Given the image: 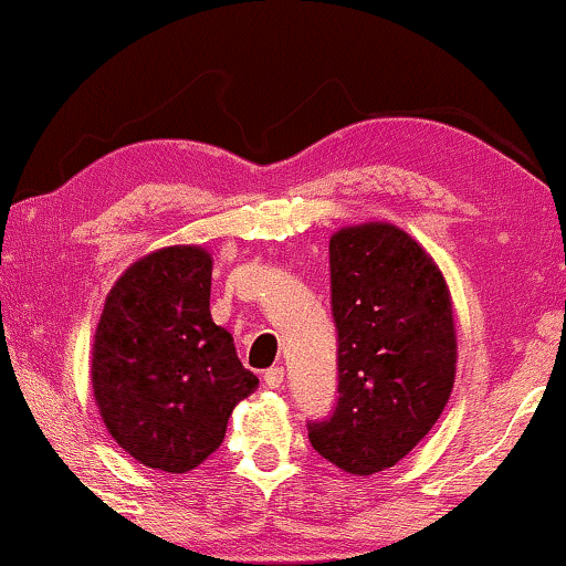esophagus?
<instances>
[{
	"mask_svg": "<svg viewBox=\"0 0 566 566\" xmlns=\"http://www.w3.org/2000/svg\"><path fill=\"white\" fill-rule=\"evenodd\" d=\"M263 381H266L269 389H279L284 381V368L282 366H271L266 374H263Z\"/></svg>",
	"mask_w": 566,
	"mask_h": 566,
	"instance_id": "obj_1",
	"label": "esophagus"
}]
</instances>
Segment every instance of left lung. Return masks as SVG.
I'll return each instance as SVG.
<instances>
[{"instance_id": "1", "label": "left lung", "mask_w": 566, "mask_h": 566, "mask_svg": "<svg viewBox=\"0 0 566 566\" xmlns=\"http://www.w3.org/2000/svg\"><path fill=\"white\" fill-rule=\"evenodd\" d=\"M328 271L339 397L307 439L336 468L374 475L418 447L452 395V297L431 255L381 221L336 232Z\"/></svg>"}]
</instances>
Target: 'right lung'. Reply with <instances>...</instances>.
<instances>
[{"instance_id": "1", "label": "right lung", "mask_w": 566, "mask_h": 566, "mask_svg": "<svg viewBox=\"0 0 566 566\" xmlns=\"http://www.w3.org/2000/svg\"><path fill=\"white\" fill-rule=\"evenodd\" d=\"M211 255L164 248L106 297L93 339V397L133 460L188 473L224 441L234 405L259 389L232 334L211 321Z\"/></svg>"}]
</instances>
